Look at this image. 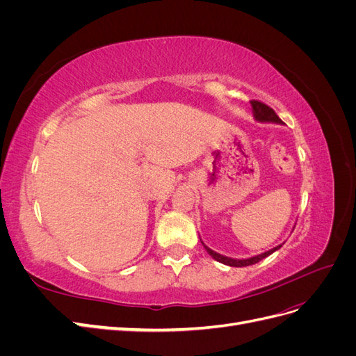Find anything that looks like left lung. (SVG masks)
I'll return each mask as SVG.
<instances>
[{"mask_svg": "<svg viewBox=\"0 0 356 356\" xmlns=\"http://www.w3.org/2000/svg\"><path fill=\"white\" fill-rule=\"evenodd\" d=\"M250 102H251V105H252L255 120H258V122L284 123V122L281 120V118L277 117V114L275 113V110L270 108V106H268V105H266L264 102L255 101V99H252V101H250ZM203 246H204V245H203ZM281 246H282V245H279V246L273 248V250H270V251H267V252L260 254V255H255V257H252V258H246V260H234V258H229V257L220 255V254H217V252H213L212 250H209L208 246H204V250L208 251V254L213 258V260H217V261H220V263H222V264H225V266H232V267H246V266H251V264H255V263H258V261H261L263 258H266V257H268L270 254H273V252L277 251Z\"/></svg>", "mask_w": 356, "mask_h": 356, "instance_id": "1", "label": "left lung"}]
</instances>
